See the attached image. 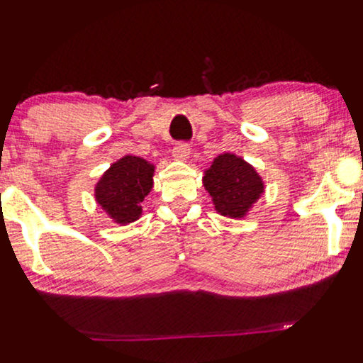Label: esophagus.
Masks as SVG:
<instances>
[{"label": "esophagus", "instance_id": "34e87169", "mask_svg": "<svg viewBox=\"0 0 363 363\" xmlns=\"http://www.w3.org/2000/svg\"><path fill=\"white\" fill-rule=\"evenodd\" d=\"M173 156L180 161H186L190 156V146L186 143H178L177 146L173 147Z\"/></svg>", "mask_w": 363, "mask_h": 363}]
</instances>
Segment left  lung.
<instances>
[{
	"mask_svg": "<svg viewBox=\"0 0 363 363\" xmlns=\"http://www.w3.org/2000/svg\"><path fill=\"white\" fill-rule=\"evenodd\" d=\"M203 186L220 216L241 219L265 191L262 177L250 163L231 152L219 155L203 174Z\"/></svg>",
	"mask_w": 363,
	"mask_h": 363,
	"instance_id": "1",
	"label": "left lung"
}]
</instances>
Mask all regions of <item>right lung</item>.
Masks as SVG:
<instances>
[{
	"mask_svg": "<svg viewBox=\"0 0 363 363\" xmlns=\"http://www.w3.org/2000/svg\"><path fill=\"white\" fill-rule=\"evenodd\" d=\"M155 164L139 156H123L101 174L95 186L96 203L117 224H129L143 214V200L152 189Z\"/></svg>",
	"mask_w": 363,
	"mask_h": 363,
	"instance_id": "add662e5",
	"label": "right lung"
}]
</instances>
